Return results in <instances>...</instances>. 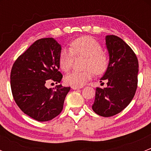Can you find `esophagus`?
I'll list each match as a JSON object with an SVG mask.
<instances>
[{"mask_svg":"<svg viewBox=\"0 0 151 151\" xmlns=\"http://www.w3.org/2000/svg\"><path fill=\"white\" fill-rule=\"evenodd\" d=\"M83 87H78V86H72L71 87V88H72L73 90H78V89H80V88H82Z\"/></svg>","mask_w":151,"mask_h":151,"instance_id":"esophagus-1","label":"esophagus"}]
</instances>
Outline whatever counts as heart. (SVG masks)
<instances>
[{
    "mask_svg": "<svg viewBox=\"0 0 151 151\" xmlns=\"http://www.w3.org/2000/svg\"><path fill=\"white\" fill-rule=\"evenodd\" d=\"M74 55L86 58L83 71H74L65 77L66 84L72 86L82 87L91 80L93 71L96 74H101L108 66V58L102 52L101 45L91 36H82L73 41L70 49L63 48L60 50L58 58L59 66L62 71L67 72L71 69L74 62Z\"/></svg>",
    "mask_w": 151,
    "mask_h": 151,
    "instance_id": "obj_1",
    "label": "heart"
}]
</instances>
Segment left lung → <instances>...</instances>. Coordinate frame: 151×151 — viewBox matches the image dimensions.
I'll return each mask as SVG.
<instances>
[{
	"label": "left lung",
	"instance_id": "obj_1",
	"mask_svg": "<svg viewBox=\"0 0 151 151\" xmlns=\"http://www.w3.org/2000/svg\"><path fill=\"white\" fill-rule=\"evenodd\" d=\"M105 41L109 60L100 82L107 80V87L96 89L92 109L99 115L111 117L121 112L133 99L139 63L135 53L122 39L109 35Z\"/></svg>",
	"mask_w": 151,
	"mask_h": 151
}]
</instances>
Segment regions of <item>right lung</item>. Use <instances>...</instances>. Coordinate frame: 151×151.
Instances as JSON below:
<instances>
[{"label": "right lung", "mask_w": 151, "mask_h": 151, "mask_svg": "<svg viewBox=\"0 0 151 151\" xmlns=\"http://www.w3.org/2000/svg\"><path fill=\"white\" fill-rule=\"evenodd\" d=\"M61 46L53 38L36 41L15 60L11 71V88L19 109L38 121H48L61 112L70 87L57 85L47 88L50 82L60 83L58 71Z\"/></svg>", "instance_id": "add662e5"}]
</instances>
